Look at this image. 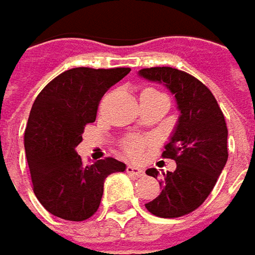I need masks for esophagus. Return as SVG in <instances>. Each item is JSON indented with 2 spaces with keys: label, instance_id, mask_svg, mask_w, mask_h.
Wrapping results in <instances>:
<instances>
[{
  "label": "esophagus",
  "instance_id": "esophagus-1",
  "mask_svg": "<svg viewBox=\"0 0 255 255\" xmlns=\"http://www.w3.org/2000/svg\"><path fill=\"white\" fill-rule=\"evenodd\" d=\"M127 172L132 177H142L144 175V171L139 167H135V165H128Z\"/></svg>",
  "mask_w": 255,
  "mask_h": 255
}]
</instances>
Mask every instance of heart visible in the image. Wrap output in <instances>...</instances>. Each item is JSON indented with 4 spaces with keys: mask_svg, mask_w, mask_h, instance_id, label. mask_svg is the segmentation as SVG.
Instances as JSON below:
<instances>
[{
    "mask_svg": "<svg viewBox=\"0 0 255 255\" xmlns=\"http://www.w3.org/2000/svg\"><path fill=\"white\" fill-rule=\"evenodd\" d=\"M152 91H155V90H145L142 94H145V93H152ZM147 144H148V141H145V139L131 138L124 142V149H126V152H127L128 155H131V157H138Z\"/></svg>",
    "mask_w": 255,
    "mask_h": 255,
    "instance_id": "obj_1",
    "label": "heart"
}]
</instances>
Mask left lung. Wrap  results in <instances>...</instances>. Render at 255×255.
Instances as JSON below:
<instances>
[{"label":"left lung","mask_w":255,"mask_h":255,"mask_svg":"<svg viewBox=\"0 0 255 255\" xmlns=\"http://www.w3.org/2000/svg\"><path fill=\"white\" fill-rule=\"evenodd\" d=\"M144 80L162 84L175 98L180 117L165 144L164 158L175 161L174 172L162 174L160 195L145 204L162 218L185 216L198 208L213 191L228 158V131L211 91L195 77L171 67L139 70ZM147 174L158 178L160 172Z\"/></svg>","instance_id":"8db88e82"}]
</instances>
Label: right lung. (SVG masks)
<instances>
[{"label": "right lung", "mask_w": 255, "mask_h": 255, "mask_svg": "<svg viewBox=\"0 0 255 255\" xmlns=\"http://www.w3.org/2000/svg\"><path fill=\"white\" fill-rule=\"evenodd\" d=\"M129 71L72 68L55 77L35 98L24 147L34 194L55 217L90 218L100 207L107 177L126 171V164L111 157L84 165L75 148L85 126L95 121L103 95Z\"/></svg>", "instance_id": "add662e5"}]
</instances>
